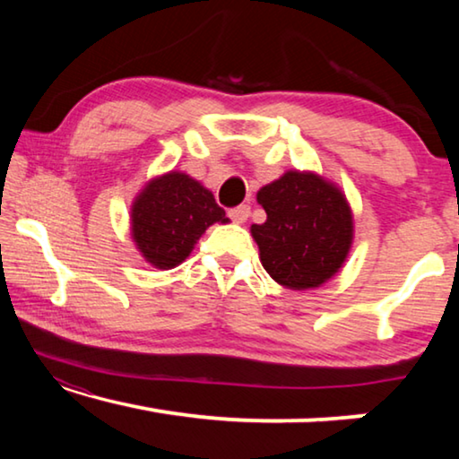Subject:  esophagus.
Masks as SVG:
<instances>
[{
	"label": "esophagus",
	"instance_id": "esophagus-1",
	"mask_svg": "<svg viewBox=\"0 0 459 459\" xmlns=\"http://www.w3.org/2000/svg\"><path fill=\"white\" fill-rule=\"evenodd\" d=\"M248 214H251V206H247V204L235 206V208H230V211H229L230 221L237 222V224H243L248 219Z\"/></svg>",
	"mask_w": 459,
	"mask_h": 459
}]
</instances>
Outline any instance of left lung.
<instances>
[{
	"mask_svg": "<svg viewBox=\"0 0 459 459\" xmlns=\"http://www.w3.org/2000/svg\"><path fill=\"white\" fill-rule=\"evenodd\" d=\"M267 221L251 235L267 273L290 290H314L338 273L351 253L354 221L336 184L290 169L257 192Z\"/></svg>",
	"mask_w": 459,
	"mask_h": 459,
	"instance_id": "obj_1",
	"label": "left lung"
}]
</instances>
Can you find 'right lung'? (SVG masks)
I'll use <instances>...</instances> for the list:
<instances>
[{
  "label": "right lung",
  "instance_id": "right-lung-1",
  "mask_svg": "<svg viewBox=\"0 0 459 459\" xmlns=\"http://www.w3.org/2000/svg\"><path fill=\"white\" fill-rule=\"evenodd\" d=\"M214 222L229 219L212 192L184 172L153 178L131 204V238L155 269H174Z\"/></svg>",
  "mask_w": 459,
  "mask_h": 459
}]
</instances>
